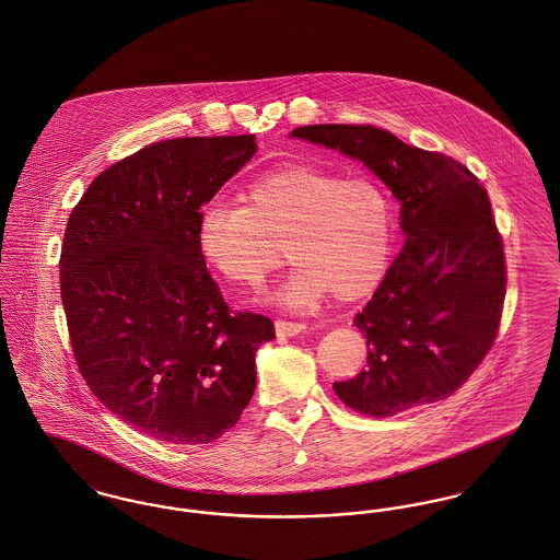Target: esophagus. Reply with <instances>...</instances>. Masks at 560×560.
I'll use <instances>...</instances> for the list:
<instances>
[{"label": "esophagus", "mask_w": 560, "mask_h": 560, "mask_svg": "<svg viewBox=\"0 0 560 560\" xmlns=\"http://www.w3.org/2000/svg\"><path fill=\"white\" fill-rule=\"evenodd\" d=\"M305 329V323H300V320H284V318H278L276 320V334L278 336H298V334H302Z\"/></svg>", "instance_id": "34e87169"}]
</instances>
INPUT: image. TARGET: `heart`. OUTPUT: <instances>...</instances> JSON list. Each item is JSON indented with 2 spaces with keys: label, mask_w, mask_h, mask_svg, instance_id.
<instances>
[{
  "label": "heart",
  "mask_w": 560,
  "mask_h": 560,
  "mask_svg": "<svg viewBox=\"0 0 560 560\" xmlns=\"http://www.w3.org/2000/svg\"><path fill=\"white\" fill-rule=\"evenodd\" d=\"M240 201H209L197 215L199 255L231 284L258 289L287 253L298 269L280 291L284 304L302 307L329 293L355 302L383 282L396 211L376 179L287 164L244 186Z\"/></svg>",
  "instance_id": "obj_1"
}]
</instances>
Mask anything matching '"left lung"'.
<instances>
[{"label":"left lung","mask_w":560,"mask_h":560,"mask_svg":"<svg viewBox=\"0 0 560 560\" xmlns=\"http://www.w3.org/2000/svg\"><path fill=\"white\" fill-rule=\"evenodd\" d=\"M293 137L361 160L402 203L407 242L353 318L368 368L334 383L338 398L370 417L450 398L490 353L508 291L486 188L458 160L370 124L304 126Z\"/></svg>","instance_id":"8db88e82"}]
</instances>
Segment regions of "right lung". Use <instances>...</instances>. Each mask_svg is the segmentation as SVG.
<instances>
[{
    "label": "right lung",
    "instance_id": "right-lung-1",
    "mask_svg": "<svg viewBox=\"0 0 560 560\" xmlns=\"http://www.w3.org/2000/svg\"><path fill=\"white\" fill-rule=\"evenodd\" d=\"M256 152L255 135L152 143L72 209L59 291L79 372L113 415L171 445L231 430L271 318L233 312L197 248V215Z\"/></svg>",
    "mask_w": 560,
    "mask_h": 560
}]
</instances>
